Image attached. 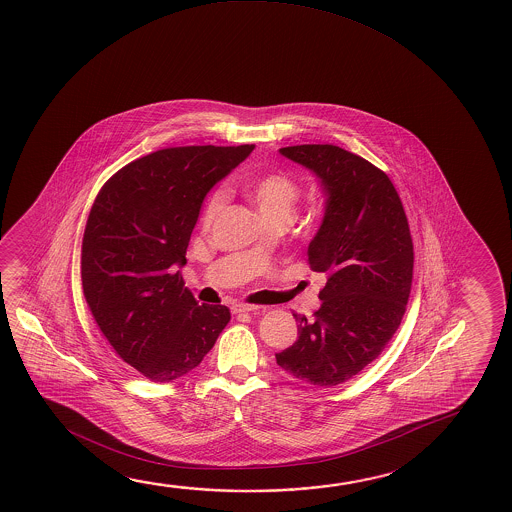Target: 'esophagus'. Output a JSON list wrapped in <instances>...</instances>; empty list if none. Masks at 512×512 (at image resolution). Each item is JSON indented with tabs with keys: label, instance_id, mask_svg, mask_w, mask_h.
<instances>
[{
	"label": "esophagus",
	"instance_id": "1",
	"mask_svg": "<svg viewBox=\"0 0 512 512\" xmlns=\"http://www.w3.org/2000/svg\"><path fill=\"white\" fill-rule=\"evenodd\" d=\"M257 310H266V307H259V305H248V303H236L232 305V312L234 314H248V312H257Z\"/></svg>",
	"mask_w": 512,
	"mask_h": 512
}]
</instances>
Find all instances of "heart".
<instances>
[{
    "label": "heart",
    "mask_w": 512,
    "mask_h": 512,
    "mask_svg": "<svg viewBox=\"0 0 512 512\" xmlns=\"http://www.w3.org/2000/svg\"><path fill=\"white\" fill-rule=\"evenodd\" d=\"M250 195L259 209L260 218L282 216L291 221L298 209L301 193H299L296 181L287 173L271 172L255 179L250 184ZM225 198H227L225 189H216L209 195L204 205V211H202L204 225L213 223L214 218L218 216L221 207L225 204Z\"/></svg>",
    "instance_id": "b5f03b06"
}]
</instances>
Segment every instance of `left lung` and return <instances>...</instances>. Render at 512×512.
<instances>
[{"instance_id":"left-lung-1","label":"left lung","mask_w":512,"mask_h":512,"mask_svg":"<svg viewBox=\"0 0 512 512\" xmlns=\"http://www.w3.org/2000/svg\"><path fill=\"white\" fill-rule=\"evenodd\" d=\"M280 154L323 186L326 213L308 262L326 285L312 317L292 314L298 340L276 363L310 385H340L374 362L401 326L415 260L408 218L388 175L367 159L330 143Z\"/></svg>"}]
</instances>
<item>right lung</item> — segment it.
I'll use <instances>...</instances> for the list:
<instances>
[{
    "label": "right lung",
    "mask_w": 512,
    "mask_h": 512,
    "mask_svg": "<svg viewBox=\"0 0 512 512\" xmlns=\"http://www.w3.org/2000/svg\"><path fill=\"white\" fill-rule=\"evenodd\" d=\"M253 145L170 147L134 159L104 182L81 244V284L115 353L154 383L195 369L230 321L184 287L189 237L207 191Z\"/></svg>",
    "instance_id": "1"
}]
</instances>
